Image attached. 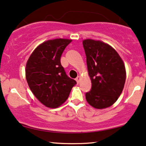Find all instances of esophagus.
Returning a JSON list of instances; mask_svg holds the SVG:
<instances>
[{"instance_id": "obj_1", "label": "esophagus", "mask_w": 146, "mask_h": 146, "mask_svg": "<svg viewBox=\"0 0 146 146\" xmlns=\"http://www.w3.org/2000/svg\"><path fill=\"white\" fill-rule=\"evenodd\" d=\"M75 80H76V82H78V83H79V82H80V76L77 77V78H75Z\"/></svg>"}]
</instances>
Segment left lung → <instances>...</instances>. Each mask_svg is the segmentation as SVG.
<instances>
[{"mask_svg":"<svg viewBox=\"0 0 146 146\" xmlns=\"http://www.w3.org/2000/svg\"><path fill=\"white\" fill-rule=\"evenodd\" d=\"M83 46L92 83L86 99L94 108H109L124 88L126 70L123 61L113 47L102 41L86 39Z\"/></svg>","mask_w":146,"mask_h":146,"instance_id":"8db88e82","label":"left lung"}]
</instances>
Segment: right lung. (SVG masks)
I'll list each match as a JSON object with an SVG mask.
<instances>
[{
    "label": "right lung",
    "instance_id": "1",
    "mask_svg": "<svg viewBox=\"0 0 146 146\" xmlns=\"http://www.w3.org/2000/svg\"><path fill=\"white\" fill-rule=\"evenodd\" d=\"M72 40L56 38L39 45L28 60L26 78L30 89L47 108H56L69 96L76 81L66 75L60 58Z\"/></svg>",
    "mask_w": 146,
    "mask_h": 146
}]
</instances>
